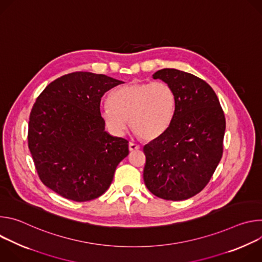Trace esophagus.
Returning a JSON list of instances; mask_svg holds the SVG:
<instances>
[{
    "label": "esophagus",
    "mask_w": 262,
    "mask_h": 262,
    "mask_svg": "<svg viewBox=\"0 0 262 262\" xmlns=\"http://www.w3.org/2000/svg\"><path fill=\"white\" fill-rule=\"evenodd\" d=\"M128 149H129V151H137V150H139V149H140V146L137 145V144H135V143L129 142V144H128Z\"/></svg>",
    "instance_id": "obj_1"
}]
</instances>
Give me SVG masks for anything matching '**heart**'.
<instances>
[{"instance_id":"b5f03b06","label":"heart","mask_w":262,"mask_h":262,"mask_svg":"<svg viewBox=\"0 0 262 262\" xmlns=\"http://www.w3.org/2000/svg\"><path fill=\"white\" fill-rule=\"evenodd\" d=\"M175 96L164 82L133 83L112 92L101 117L115 134H122L129 120L134 134L144 141L160 138L170 126Z\"/></svg>"}]
</instances>
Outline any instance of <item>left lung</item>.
<instances>
[{"label":"left lung","mask_w":262,"mask_h":262,"mask_svg":"<svg viewBox=\"0 0 262 262\" xmlns=\"http://www.w3.org/2000/svg\"><path fill=\"white\" fill-rule=\"evenodd\" d=\"M168 84L175 112L168 129L143 148L147 189L165 200H186L210 180L223 155L226 121L216 94L192 73L164 68L152 74Z\"/></svg>","instance_id":"obj_1"}]
</instances>
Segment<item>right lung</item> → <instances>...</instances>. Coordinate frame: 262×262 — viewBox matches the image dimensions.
I'll list each match as a JSON object with an SVG mask.
<instances>
[{
  "label": "right lung",
  "instance_id": "obj_1",
  "mask_svg": "<svg viewBox=\"0 0 262 262\" xmlns=\"http://www.w3.org/2000/svg\"><path fill=\"white\" fill-rule=\"evenodd\" d=\"M123 83L104 74L72 72L37 97L29 149L41 181L60 196L77 202L98 198L128 156V141L105 132L100 113L103 94Z\"/></svg>",
  "mask_w": 262,
  "mask_h": 262
}]
</instances>
